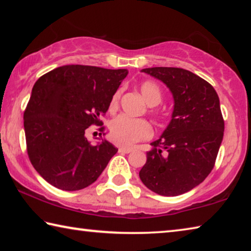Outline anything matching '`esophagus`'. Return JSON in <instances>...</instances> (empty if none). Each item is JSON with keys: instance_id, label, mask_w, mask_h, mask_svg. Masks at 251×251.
Segmentation results:
<instances>
[{"instance_id": "1", "label": "esophagus", "mask_w": 251, "mask_h": 251, "mask_svg": "<svg viewBox=\"0 0 251 251\" xmlns=\"http://www.w3.org/2000/svg\"><path fill=\"white\" fill-rule=\"evenodd\" d=\"M133 151V148L131 147H126V146H123L118 148V151L121 152V154H129V152Z\"/></svg>"}]
</instances>
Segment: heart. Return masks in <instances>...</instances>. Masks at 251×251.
Here are the masks:
<instances>
[{"mask_svg":"<svg viewBox=\"0 0 251 251\" xmlns=\"http://www.w3.org/2000/svg\"><path fill=\"white\" fill-rule=\"evenodd\" d=\"M142 96L150 106H157L163 100V93L160 87L154 82L146 80L139 86ZM121 91H117L113 95L109 101V112H115L120 103ZM110 138L118 145L129 146L133 144L151 138L152 135V128L150 123L139 118H130L128 116L121 115L110 122L109 124Z\"/></svg>","mask_w":251,"mask_h":251,"instance_id":"heart-1","label":"heart"}]
</instances>
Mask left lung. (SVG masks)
<instances>
[{
  "instance_id": "obj_1",
  "label": "left lung",
  "mask_w": 251,
  "mask_h": 251,
  "mask_svg": "<svg viewBox=\"0 0 251 251\" xmlns=\"http://www.w3.org/2000/svg\"><path fill=\"white\" fill-rule=\"evenodd\" d=\"M144 73L172 91V121L147 151L139 172L143 184L161 196L185 194L205 180L215 166L225 122L215 88L198 75L178 67H151Z\"/></svg>"
}]
</instances>
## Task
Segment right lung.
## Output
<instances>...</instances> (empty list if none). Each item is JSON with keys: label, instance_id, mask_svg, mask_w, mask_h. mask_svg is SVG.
Segmentation results:
<instances>
[{"label": "right lung", "instance_id": "add662e5", "mask_svg": "<svg viewBox=\"0 0 251 251\" xmlns=\"http://www.w3.org/2000/svg\"><path fill=\"white\" fill-rule=\"evenodd\" d=\"M128 71L90 65H65L34 84L24 110L28 158L36 172L62 190L83 189L107 166L117 148L107 141L92 145L88 127H105L100 120Z\"/></svg>", "mask_w": 251, "mask_h": 251}]
</instances>
